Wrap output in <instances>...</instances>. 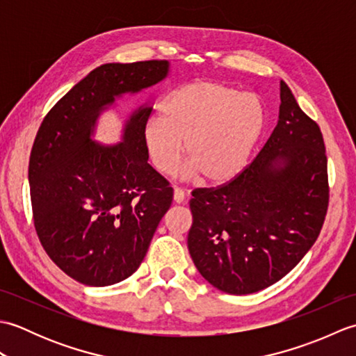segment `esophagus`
I'll use <instances>...</instances> for the list:
<instances>
[{
  "label": "esophagus",
  "instance_id": "1",
  "mask_svg": "<svg viewBox=\"0 0 356 356\" xmlns=\"http://www.w3.org/2000/svg\"><path fill=\"white\" fill-rule=\"evenodd\" d=\"M185 200V193L179 186H174V202L182 203Z\"/></svg>",
  "mask_w": 356,
  "mask_h": 356
}]
</instances>
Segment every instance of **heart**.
Returning a JSON list of instances; mask_svg holds the SVG:
<instances>
[{"label":"heart","instance_id":"1","mask_svg":"<svg viewBox=\"0 0 356 356\" xmlns=\"http://www.w3.org/2000/svg\"><path fill=\"white\" fill-rule=\"evenodd\" d=\"M266 113L255 95L214 81L180 87L165 104L162 118H149L143 143L154 168L170 174L182 156L188 172L207 184H225L243 171L260 140Z\"/></svg>","mask_w":356,"mask_h":356}]
</instances>
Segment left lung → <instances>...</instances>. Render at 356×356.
Masks as SVG:
<instances>
[{"instance_id":"8db88e82","label":"left lung","mask_w":356,"mask_h":356,"mask_svg":"<svg viewBox=\"0 0 356 356\" xmlns=\"http://www.w3.org/2000/svg\"><path fill=\"white\" fill-rule=\"evenodd\" d=\"M277 127L254 161L217 188L194 190L188 249L202 277L232 295L277 283L303 259L329 205L318 124L280 82Z\"/></svg>"}]
</instances>
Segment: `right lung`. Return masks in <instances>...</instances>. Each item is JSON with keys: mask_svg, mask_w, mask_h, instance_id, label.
<instances>
[{"mask_svg": "<svg viewBox=\"0 0 356 356\" xmlns=\"http://www.w3.org/2000/svg\"><path fill=\"white\" fill-rule=\"evenodd\" d=\"M168 69V61L97 67L36 133L29 162L35 229L51 261L82 284L110 286L138 270L171 207L172 188L148 163L143 143L153 108L136 110L116 145L92 139L116 97L157 84Z\"/></svg>", "mask_w": 356, "mask_h": 356, "instance_id": "obj_1", "label": "right lung"}]
</instances>
